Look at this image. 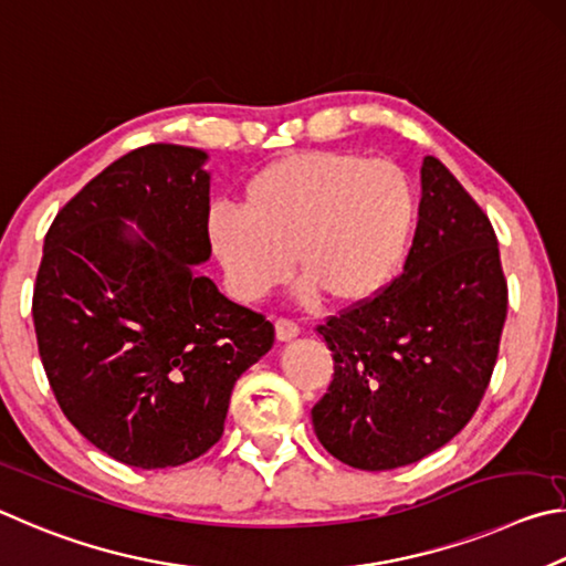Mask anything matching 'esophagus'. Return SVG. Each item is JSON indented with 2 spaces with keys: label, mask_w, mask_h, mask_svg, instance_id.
Masks as SVG:
<instances>
[{
  "label": "esophagus",
  "mask_w": 566,
  "mask_h": 566,
  "mask_svg": "<svg viewBox=\"0 0 566 566\" xmlns=\"http://www.w3.org/2000/svg\"><path fill=\"white\" fill-rule=\"evenodd\" d=\"M298 333H301V328H298V323H295V321H291V318H277L275 321V338L281 343H289L293 338H298Z\"/></svg>",
  "instance_id": "obj_1"
}]
</instances>
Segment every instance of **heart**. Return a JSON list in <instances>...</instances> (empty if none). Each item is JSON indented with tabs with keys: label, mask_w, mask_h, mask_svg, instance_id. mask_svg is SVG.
Masks as SVG:
<instances>
[{
	"label": "heart",
	"mask_w": 566,
	"mask_h": 566,
	"mask_svg": "<svg viewBox=\"0 0 566 566\" xmlns=\"http://www.w3.org/2000/svg\"><path fill=\"white\" fill-rule=\"evenodd\" d=\"M418 193L390 158L311 148L275 158L243 186V208L216 203L206 238L228 291L255 303L291 275L303 298L360 305L388 289L410 251Z\"/></svg>",
	"instance_id": "obj_1"
}]
</instances>
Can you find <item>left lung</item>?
<instances>
[{"label":"left lung","mask_w":566,"mask_h":566,"mask_svg":"<svg viewBox=\"0 0 566 566\" xmlns=\"http://www.w3.org/2000/svg\"><path fill=\"white\" fill-rule=\"evenodd\" d=\"M507 318L488 213L434 156L402 275L318 325L333 353L313 428L335 460L395 470L440 450L478 412Z\"/></svg>","instance_id":"obj_1"}]
</instances>
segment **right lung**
<instances>
[{"mask_svg":"<svg viewBox=\"0 0 566 566\" xmlns=\"http://www.w3.org/2000/svg\"><path fill=\"white\" fill-rule=\"evenodd\" d=\"M206 158L176 144L134 148L44 238L32 318L49 385L66 420L132 468H176L211 450L235 380L275 340L263 313L193 271L211 255Z\"/></svg>","mask_w":566,"mask_h":566,"instance_id":"obj_1","label":"right lung"}]
</instances>
